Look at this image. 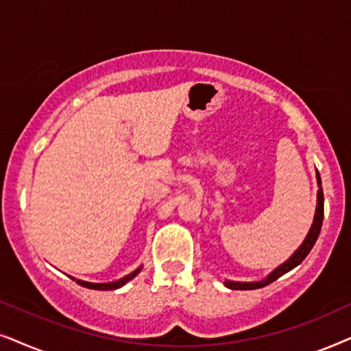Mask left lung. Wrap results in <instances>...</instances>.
Masks as SVG:
<instances>
[{"mask_svg": "<svg viewBox=\"0 0 351 351\" xmlns=\"http://www.w3.org/2000/svg\"><path fill=\"white\" fill-rule=\"evenodd\" d=\"M317 178V184H319V191H317V205H316V213H315V219H313V224L308 231V234L305 237V241L302 242V245L293 252L291 258L287 261H284L281 266H278L273 273H269L263 281H256V282H236V281H224V286L232 289V291H252V289H260L271 284L273 281H276L278 278H281L282 274L289 273V271L295 268L297 265H300L305 256L310 254V250L315 245V242L317 239L321 232V226H322V218H324V194H322V188H321V176L319 173H316Z\"/></svg>", "mask_w": 351, "mask_h": 351, "instance_id": "left-lung-1", "label": "left lung"}]
</instances>
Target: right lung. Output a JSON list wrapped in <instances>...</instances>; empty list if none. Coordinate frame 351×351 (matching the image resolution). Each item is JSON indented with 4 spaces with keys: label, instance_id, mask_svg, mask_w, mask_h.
I'll use <instances>...</instances> for the list:
<instances>
[{
    "label": "right lung",
    "instance_id": "obj_1",
    "mask_svg": "<svg viewBox=\"0 0 351 351\" xmlns=\"http://www.w3.org/2000/svg\"><path fill=\"white\" fill-rule=\"evenodd\" d=\"M139 271H141V266H139L138 269H134L133 273H130L128 276L121 278V279H119V281H115V282H102V284H97V282L80 281V279H75V278H72V279H75V281L80 284V286L86 287V289H95V291H115V289H120L121 286H125V284H127L128 281H132L133 278H136Z\"/></svg>",
    "mask_w": 351,
    "mask_h": 351
}]
</instances>
